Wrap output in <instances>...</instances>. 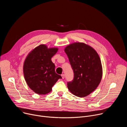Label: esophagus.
I'll use <instances>...</instances> for the list:
<instances>
[{
	"label": "esophagus",
	"instance_id": "34e87169",
	"mask_svg": "<svg viewBox=\"0 0 127 127\" xmlns=\"http://www.w3.org/2000/svg\"><path fill=\"white\" fill-rule=\"evenodd\" d=\"M61 76H62V79H64V78H65V75L63 74H62L61 75Z\"/></svg>",
	"mask_w": 127,
	"mask_h": 127
}]
</instances>
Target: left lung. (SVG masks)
I'll list each match as a JSON object with an SVG mask.
<instances>
[{"mask_svg":"<svg viewBox=\"0 0 127 127\" xmlns=\"http://www.w3.org/2000/svg\"><path fill=\"white\" fill-rule=\"evenodd\" d=\"M74 77L67 82L70 92L78 97H85L97 88L102 77V66L96 52L84 43H75L65 49Z\"/></svg>","mask_w":127,"mask_h":127,"instance_id":"left-lung-1","label":"left lung"}]
</instances>
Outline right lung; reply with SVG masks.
<instances>
[{"instance_id":"add662e5","label":"right lung","mask_w":127,"mask_h":127,"mask_svg":"<svg viewBox=\"0 0 127 127\" xmlns=\"http://www.w3.org/2000/svg\"><path fill=\"white\" fill-rule=\"evenodd\" d=\"M57 51V48L48 49L46 46L41 45L27 57L24 65V76L28 86L35 93L48 94L57 80L62 78L56 73L55 65L51 60Z\"/></svg>"}]
</instances>
